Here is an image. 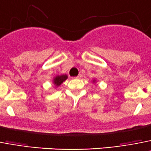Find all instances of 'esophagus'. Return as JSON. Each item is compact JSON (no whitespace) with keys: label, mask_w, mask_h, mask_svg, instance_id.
<instances>
[{"label":"esophagus","mask_w":151,"mask_h":151,"mask_svg":"<svg viewBox=\"0 0 151 151\" xmlns=\"http://www.w3.org/2000/svg\"><path fill=\"white\" fill-rule=\"evenodd\" d=\"M81 77H82V75H81V74H78V76H77V77H76L75 78H77V79H81Z\"/></svg>","instance_id":"esophagus-1"}]
</instances>
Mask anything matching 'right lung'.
Masks as SVG:
<instances>
[{
  "label": "right lung",
  "mask_w": 151,
  "mask_h": 151,
  "mask_svg": "<svg viewBox=\"0 0 151 151\" xmlns=\"http://www.w3.org/2000/svg\"><path fill=\"white\" fill-rule=\"evenodd\" d=\"M67 78H68V76L67 75L57 76V77L54 79V83H55L56 86H59V85H61Z\"/></svg>",
  "instance_id": "1"
}]
</instances>
